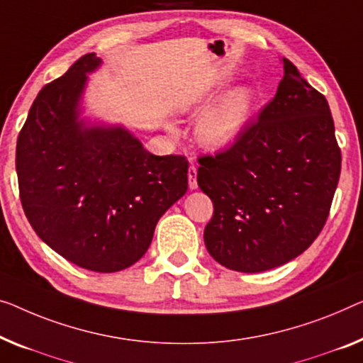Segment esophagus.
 <instances>
[{
	"mask_svg": "<svg viewBox=\"0 0 363 363\" xmlns=\"http://www.w3.org/2000/svg\"><path fill=\"white\" fill-rule=\"evenodd\" d=\"M187 177H189V187L191 189H197V167L191 164L189 166V171H187Z\"/></svg>",
	"mask_w": 363,
	"mask_h": 363,
	"instance_id": "obj_1",
	"label": "esophagus"
}]
</instances>
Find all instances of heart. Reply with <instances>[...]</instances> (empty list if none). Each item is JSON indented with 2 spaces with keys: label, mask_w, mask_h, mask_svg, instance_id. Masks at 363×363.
<instances>
[{
  "label": "heart",
  "mask_w": 363,
  "mask_h": 363,
  "mask_svg": "<svg viewBox=\"0 0 363 363\" xmlns=\"http://www.w3.org/2000/svg\"><path fill=\"white\" fill-rule=\"evenodd\" d=\"M252 91L238 88L199 118L197 138L203 147L220 150L228 147L245 128L252 107Z\"/></svg>",
  "instance_id": "1"
}]
</instances>
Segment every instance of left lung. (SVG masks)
I'll use <instances>...</instances> for the list:
<instances>
[{
  "label": "left lung",
  "mask_w": 363,
  "mask_h": 363,
  "mask_svg": "<svg viewBox=\"0 0 363 363\" xmlns=\"http://www.w3.org/2000/svg\"><path fill=\"white\" fill-rule=\"evenodd\" d=\"M284 62L274 99L228 150L199 158V187L212 199L203 241L216 262L262 272L308 250L326 223L340 174L329 104Z\"/></svg>",
  "instance_id": "left-lung-1"
}]
</instances>
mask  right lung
Listing matches in <instances>:
<instances>
[{"label":"right lung","instance_id":"1","mask_svg":"<svg viewBox=\"0 0 363 363\" xmlns=\"http://www.w3.org/2000/svg\"><path fill=\"white\" fill-rule=\"evenodd\" d=\"M101 65L86 53L37 94L19 132L16 171L24 213L67 261L118 272L143 256L156 223L187 191L186 156H156L123 127L86 125L79 99Z\"/></svg>","mask_w":363,"mask_h":363}]
</instances>
